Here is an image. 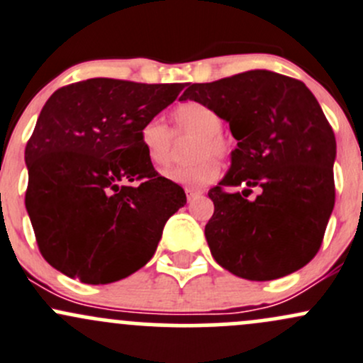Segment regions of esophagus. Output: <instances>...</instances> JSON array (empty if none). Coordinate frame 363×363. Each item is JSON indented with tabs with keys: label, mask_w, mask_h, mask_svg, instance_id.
Returning <instances> with one entry per match:
<instances>
[{
	"label": "esophagus",
	"mask_w": 363,
	"mask_h": 363,
	"mask_svg": "<svg viewBox=\"0 0 363 363\" xmlns=\"http://www.w3.org/2000/svg\"><path fill=\"white\" fill-rule=\"evenodd\" d=\"M186 194H188V201L191 203L194 200V198L201 196V191H196V189H186Z\"/></svg>",
	"instance_id": "34e87169"
}]
</instances>
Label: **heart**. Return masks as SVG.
<instances>
[{
    "label": "heart",
    "instance_id": "heart-1",
    "mask_svg": "<svg viewBox=\"0 0 363 363\" xmlns=\"http://www.w3.org/2000/svg\"><path fill=\"white\" fill-rule=\"evenodd\" d=\"M177 136L196 134L191 148V157L196 158L191 165L177 167L167 172V177L186 188L198 189L217 179L220 167L212 155L224 158L230 153L229 141L222 136L220 115L201 101H182L169 113ZM139 139L155 167H169L172 162L174 133L160 118H151L141 127Z\"/></svg>",
    "mask_w": 363,
    "mask_h": 363
}]
</instances>
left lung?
<instances>
[{"label":"left lung","instance_id":"8db88e82","mask_svg":"<svg viewBox=\"0 0 363 363\" xmlns=\"http://www.w3.org/2000/svg\"><path fill=\"white\" fill-rule=\"evenodd\" d=\"M181 99L208 105L238 139L229 172L208 191L215 210L205 238L215 262L250 281L305 267L336 196V138L312 91L288 75L250 70L189 84ZM238 185L242 191H228ZM253 187L259 194L250 199Z\"/></svg>","mask_w":363,"mask_h":363}]
</instances>
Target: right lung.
<instances>
[{"label":"right lung","mask_w":363,"mask_h":363,"mask_svg":"<svg viewBox=\"0 0 363 363\" xmlns=\"http://www.w3.org/2000/svg\"><path fill=\"white\" fill-rule=\"evenodd\" d=\"M182 87L96 77L51 94L26 146V208L51 267L110 284L148 264L186 194L153 169L139 133Z\"/></svg>","instance_id":"right-lung-1"}]
</instances>
